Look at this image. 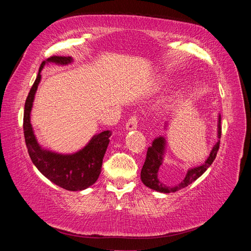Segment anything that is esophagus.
I'll use <instances>...</instances> for the list:
<instances>
[{
    "label": "esophagus",
    "instance_id": "obj_1",
    "mask_svg": "<svg viewBox=\"0 0 251 251\" xmlns=\"http://www.w3.org/2000/svg\"><path fill=\"white\" fill-rule=\"evenodd\" d=\"M138 126V117L136 115H133L130 119L127 120V123L126 125V128L127 131H132V130H136Z\"/></svg>",
    "mask_w": 251,
    "mask_h": 251
}]
</instances>
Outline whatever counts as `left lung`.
Listing matches in <instances>:
<instances>
[{"mask_svg":"<svg viewBox=\"0 0 251 251\" xmlns=\"http://www.w3.org/2000/svg\"><path fill=\"white\" fill-rule=\"evenodd\" d=\"M168 124L169 123H165L164 128L168 127ZM220 138H221V116L219 115L218 139L215 146L212 147L208 158L201 165L188 169L184 179L182 180L179 184L169 186L164 184L158 177V172H159V169H160V166L162 165L164 155H165V149H166L165 138L163 136H159V137L154 139V141L151 142V146L149 147L148 149L146 161H144V164L141 169V174H140L142 183L146 186H148L149 188L153 189V191H156L159 193H164V194L175 193L179 191V189L186 187L187 185L193 183V182L196 181L199 177H201L211 165V163L214 162L218 153L219 146H220Z\"/></svg>","mask_w":251,"mask_h":251,"instance_id":"left-lung-1","label":"left lung"}]
</instances>
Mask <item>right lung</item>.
<instances>
[{
    "label": "right lung",
    "mask_w": 251,
    "mask_h": 251,
    "mask_svg": "<svg viewBox=\"0 0 251 251\" xmlns=\"http://www.w3.org/2000/svg\"><path fill=\"white\" fill-rule=\"evenodd\" d=\"M71 56H51L42 63L39 74L30 90L24 110V136L28 153L32 163L52 183L67 191H83L93 185L101 172L102 159L109 146L111 132L103 131L94 135L81 150L73 154H59L43 148L37 141L31 125V110L37 87L41 81V72L46 64L66 66L71 64Z\"/></svg>",
    "instance_id": "add662e5"
}]
</instances>
